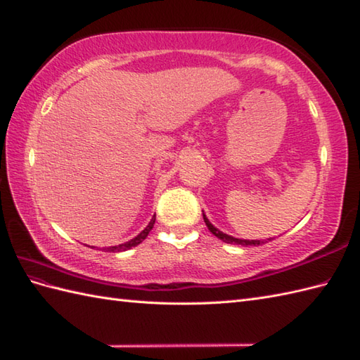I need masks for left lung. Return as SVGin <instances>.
Instances as JSON below:
<instances>
[{"label": "left lung", "instance_id": "1", "mask_svg": "<svg viewBox=\"0 0 360 360\" xmlns=\"http://www.w3.org/2000/svg\"><path fill=\"white\" fill-rule=\"evenodd\" d=\"M203 220L206 223L207 229H210L215 237H219L220 240H223L225 243H234V245H242V246H259V245H263V243H268V240H273V238H266V240H245V238H237V237H233V236H228L225 233H221L220 229L215 228L212 223L207 220V217H206L205 214H203Z\"/></svg>", "mask_w": 360, "mask_h": 360}]
</instances>
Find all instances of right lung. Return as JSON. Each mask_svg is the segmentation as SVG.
Returning a JSON list of instances; mask_svg holds the SVG:
<instances>
[{
  "mask_svg": "<svg viewBox=\"0 0 360 360\" xmlns=\"http://www.w3.org/2000/svg\"><path fill=\"white\" fill-rule=\"evenodd\" d=\"M154 223H155V214H154V217L150 219V221L148 223V226L141 231V233L137 236V237H134V238H131L129 242H124V243H122V245H117V246H109L108 248V251H112V252H120V251H127V250H131V248H134V246H137V245H140L143 240H145V238L148 237V234H149V231L154 228Z\"/></svg>",
  "mask_w": 360,
  "mask_h": 360,
  "instance_id": "add662e5",
  "label": "right lung"
}]
</instances>
